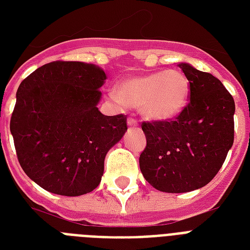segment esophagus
<instances>
[{
    "label": "esophagus",
    "instance_id": "1",
    "mask_svg": "<svg viewBox=\"0 0 250 250\" xmlns=\"http://www.w3.org/2000/svg\"><path fill=\"white\" fill-rule=\"evenodd\" d=\"M127 125H128V127H137V125H139V122H137L136 119H133V118H128V119H127Z\"/></svg>",
    "mask_w": 250,
    "mask_h": 250
}]
</instances>
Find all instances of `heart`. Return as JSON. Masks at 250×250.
I'll return each instance as SVG.
<instances>
[{"label":"heart","mask_w":250,"mask_h":250,"mask_svg":"<svg viewBox=\"0 0 250 250\" xmlns=\"http://www.w3.org/2000/svg\"><path fill=\"white\" fill-rule=\"evenodd\" d=\"M190 83L180 70L149 72L128 76L110 92V100L118 106L139 109L145 119L167 122L175 119L189 101Z\"/></svg>","instance_id":"1"}]
</instances>
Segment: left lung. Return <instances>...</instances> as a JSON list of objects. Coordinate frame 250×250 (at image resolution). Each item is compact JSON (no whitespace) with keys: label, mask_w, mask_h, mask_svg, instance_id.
I'll list each match as a JSON object with an SVG mask.
<instances>
[{"label":"left lung","mask_w":250,"mask_h":250,"mask_svg":"<svg viewBox=\"0 0 250 250\" xmlns=\"http://www.w3.org/2000/svg\"><path fill=\"white\" fill-rule=\"evenodd\" d=\"M189 104L174 121L144 122L146 146L140 170L156 189L183 193L211 182L233 144L235 101L219 79L189 63Z\"/></svg>","instance_id":"8db88e82"}]
</instances>
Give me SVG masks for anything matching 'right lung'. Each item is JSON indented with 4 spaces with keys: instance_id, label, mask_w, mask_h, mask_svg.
Segmentation results:
<instances>
[{
    "instance_id": "add662e5",
    "label": "right lung",
    "mask_w": 250,
    "mask_h": 250,
    "mask_svg": "<svg viewBox=\"0 0 250 250\" xmlns=\"http://www.w3.org/2000/svg\"><path fill=\"white\" fill-rule=\"evenodd\" d=\"M105 80L96 64L56 61L18 88L10 121L18 161L45 190L82 196L101 182L106 154L127 131L125 115L98 110Z\"/></svg>"
}]
</instances>
